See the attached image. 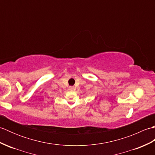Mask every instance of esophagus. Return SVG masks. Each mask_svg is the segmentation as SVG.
<instances>
[{
	"instance_id": "esophagus-1",
	"label": "esophagus",
	"mask_w": 155,
	"mask_h": 155,
	"mask_svg": "<svg viewBox=\"0 0 155 155\" xmlns=\"http://www.w3.org/2000/svg\"><path fill=\"white\" fill-rule=\"evenodd\" d=\"M74 89V87H69V90L71 91H73Z\"/></svg>"
}]
</instances>
